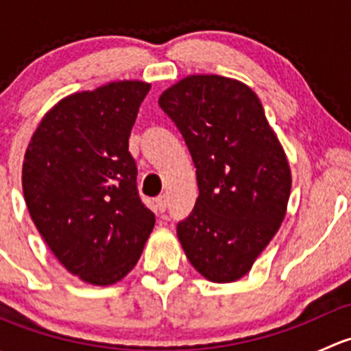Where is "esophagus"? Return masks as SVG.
I'll return each mask as SVG.
<instances>
[{
	"label": "esophagus",
	"instance_id": "1",
	"mask_svg": "<svg viewBox=\"0 0 351 351\" xmlns=\"http://www.w3.org/2000/svg\"><path fill=\"white\" fill-rule=\"evenodd\" d=\"M168 195H166V193H161V195H159L158 198H156V205H158V208L161 212H165L166 208H168Z\"/></svg>",
	"mask_w": 351,
	"mask_h": 351
}]
</instances>
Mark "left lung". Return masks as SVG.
<instances>
[{
  "instance_id": "1",
  "label": "left lung",
  "mask_w": 351,
  "mask_h": 351,
  "mask_svg": "<svg viewBox=\"0 0 351 351\" xmlns=\"http://www.w3.org/2000/svg\"><path fill=\"white\" fill-rule=\"evenodd\" d=\"M159 107L185 139L198 198L176 234L212 282L246 275L284 221L292 176L260 98L231 77L197 74L173 84Z\"/></svg>"
}]
</instances>
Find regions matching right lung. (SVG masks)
Masks as SVG:
<instances>
[{"label": "right lung", "instance_id": "add662e5", "mask_svg": "<svg viewBox=\"0 0 351 351\" xmlns=\"http://www.w3.org/2000/svg\"><path fill=\"white\" fill-rule=\"evenodd\" d=\"M149 88L119 81L71 95L42 119L25 153L22 185L32 221L56 258L88 284L125 277L154 228L129 153Z\"/></svg>", "mask_w": 351, "mask_h": 351}]
</instances>
